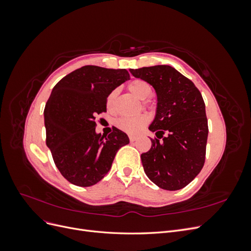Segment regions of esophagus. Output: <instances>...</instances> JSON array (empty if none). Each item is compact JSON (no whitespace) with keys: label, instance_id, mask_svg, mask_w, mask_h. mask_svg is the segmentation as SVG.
<instances>
[{"label":"esophagus","instance_id":"obj_1","mask_svg":"<svg viewBox=\"0 0 251 251\" xmlns=\"http://www.w3.org/2000/svg\"><path fill=\"white\" fill-rule=\"evenodd\" d=\"M128 138H130V141H131V142H134L136 139H137V137H136V136H133V135L128 136Z\"/></svg>","mask_w":251,"mask_h":251}]
</instances>
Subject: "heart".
Here are the masks:
<instances>
[{
  "label": "heart",
  "mask_w": 251,
  "mask_h": 251,
  "mask_svg": "<svg viewBox=\"0 0 251 251\" xmlns=\"http://www.w3.org/2000/svg\"><path fill=\"white\" fill-rule=\"evenodd\" d=\"M128 90L139 100H146L151 94V87L147 81L141 79H136L128 85ZM116 97V91H113L108 96L107 104L108 108H111L114 100ZM149 123V117L147 115H139L136 117H123L117 120V126L121 130L128 134H137Z\"/></svg>",
  "instance_id": "heart-1"
}]
</instances>
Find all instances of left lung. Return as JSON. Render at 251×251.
I'll return each instance as SVG.
<instances>
[{
	"label": "left lung",
	"mask_w": 251,
	"mask_h": 251,
	"mask_svg": "<svg viewBox=\"0 0 251 251\" xmlns=\"http://www.w3.org/2000/svg\"><path fill=\"white\" fill-rule=\"evenodd\" d=\"M156 91V115L149 126L157 138L141 154L149 179L166 191H178L204 165L208 126L205 103L194 82L168 65L130 69ZM161 139V141H159Z\"/></svg>",
	"instance_id": "8db88e82"
}]
</instances>
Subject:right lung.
<instances>
[{"label": "right lung", "mask_w": 251, "mask_h": 251, "mask_svg": "<svg viewBox=\"0 0 251 251\" xmlns=\"http://www.w3.org/2000/svg\"><path fill=\"white\" fill-rule=\"evenodd\" d=\"M128 79L126 69L83 66L52 89L44 110L46 144L70 183L96 184L110 171L117 151L130 142L117 127L108 136L95 131V117L107 112L108 96Z\"/></svg>", "instance_id": "1"}]
</instances>
